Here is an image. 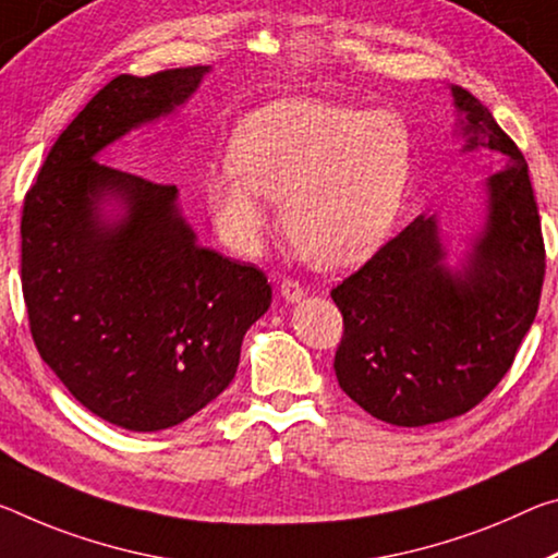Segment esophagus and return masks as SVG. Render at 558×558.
<instances>
[{
    "instance_id": "obj_1",
    "label": "esophagus",
    "mask_w": 558,
    "mask_h": 558,
    "mask_svg": "<svg viewBox=\"0 0 558 558\" xmlns=\"http://www.w3.org/2000/svg\"><path fill=\"white\" fill-rule=\"evenodd\" d=\"M280 295L286 298L288 303H298V300L305 295V290H303V286H300L295 278H286V280L280 282Z\"/></svg>"
}]
</instances>
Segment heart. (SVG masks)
<instances>
[{"label":"heart","instance_id":"b5f03b06","mask_svg":"<svg viewBox=\"0 0 558 558\" xmlns=\"http://www.w3.org/2000/svg\"><path fill=\"white\" fill-rule=\"evenodd\" d=\"M410 175V134L390 111L290 99L238 126L231 166L210 173L208 208L238 251L258 247L260 196L280 201V228L300 258L342 270L367 258L395 223Z\"/></svg>","mask_w":558,"mask_h":558}]
</instances>
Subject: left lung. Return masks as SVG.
I'll return each mask as SVG.
<instances>
[{
    "mask_svg": "<svg viewBox=\"0 0 558 558\" xmlns=\"http://www.w3.org/2000/svg\"><path fill=\"white\" fill-rule=\"evenodd\" d=\"M470 146L507 156L464 276L441 265L435 218L417 216L330 290L342 313L335 375L373 417L422 427L470 412L514 365L542 298L546 251L526 158L462 86Z\"/></svg>",
    "mask_w": 558,
    "mask_h": 558,
    "instance_id": "left-lung-1",
    "label": "left lung"
}]
</instances>
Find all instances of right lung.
<instances>
[{
  "label": "right lung",
  "instance_id": "1",
  "mask_svg": "<svg viewBox=\"0 0 558 558\" xmlns=\"http://www.w3.org/2000/svg\"><path fill=\"white\" fill-rule=\"evenodd\" d=\"M208 66L119 74L61 131L22 208V293L41 360L96 417L173 427L235 377L243 335L268 311V276L196 245L175 185L96 161L106 144L171 113ZM104 192L128 203L113 229Z\"/></svg>",
  "mask_w": 558,
  "mask_h": 558
}]
</instances>
